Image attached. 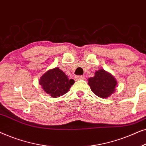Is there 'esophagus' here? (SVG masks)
I'll return each mask as SVG.
<instances>
[{
    "label": "esophagus",
    "instance_id": "34e87169",
    "mask_svg": "<svg viewBox=\"0 0 146 146\" xmlns=\"http://www.w3.org/2000/svg\"><path fill=\"white\" fill-rule=\"evenodd\" d=\"M74 78L76 80H84L85 78L83 76H75Z\"/></svg>",
    "mask_w": 146,
    "mask_h": 146
}]
</instances>
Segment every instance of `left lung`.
Returning a JSON list of instances; mask_svg holds the SVG:
<instances>
[{
  "mask_svg": "<svg viewBox=\"0 0 146 146\" xmlns=\"http://www.w3.org/2000/svg\"><path fill=\"white\" fill-rule=\"evenodd\" d=\"M88 84L96 95L105 98L114 92L117 82L110 74L102 69L96 72L94 76L90 78Z\"/></svg>",
  "mask_w": 146,
  "mask_h": 146,
  "instance_id": "8db88e82",
  "label": "left lung"
}]
</instances>
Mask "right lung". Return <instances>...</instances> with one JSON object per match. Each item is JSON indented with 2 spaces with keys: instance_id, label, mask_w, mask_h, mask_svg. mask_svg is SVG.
Returning a JSON list of instances; mask_svg holds the SVG:
<instances>
[{
  "instance_id": "add662e5",
  "label": "right lung",
  "mask_w": 146,
  "mask_h": 146,
  "mask_svg": "<svg viewBox=\"0 0 146 146\" xmlns=\"http://www.w3.org/2000/svg\"><path fill=\"white\" fill-rule=\"evenodd\" d=\"M74 83V80L68 78L67 76L58 68L49 70L42 76L39 80L44 92L53 98L65 94Z\"/></svg>"
}]
</instances>
